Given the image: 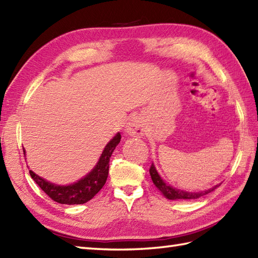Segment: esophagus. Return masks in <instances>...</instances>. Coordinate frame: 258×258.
<instances>
[{
    "label": "esophagus",
    "mask_w": 258,
    "mask_h": 258,
    "mask_svg": "<svg viewBox=\"0 0 258 258\" xmlns=\"http://www.w3.org/2000/svg\"><path fill=\"white\" fill-rule=\"evenodd\" d=\"M144 124L143 120H142L139 116L138 117H133L130 120L127 126L125 128V133L133 136V138H142L145 134V130H144Z\"/></svg>",
    "instance_id": "1"
}]
</instances>
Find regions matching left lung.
<instances>
[{"mask_svg":"<svg viewBox=\"0 0 258 258\" xmlns=\"http://www.w3.org/2000/svg\"><path fill=\"white\" fill-rule=\"evenodd\" d=\"M150 174L153 183L156 186V188L161 191V194L165 197L167 200L171 201H177V200H195V199H200L201 196L206 195L208 193H211L214 189H216L218 186H221L222 183L217 184L213 187L208 188L206 190H201V191H188V190H184V189H179L174 187V186L167 184L165 180L163 179V177L160 175V173L157 172V169L154 165V163H152V166L150 168Z\"/></svg>","mask_w":258,"mask_h":258,"instance_id":"obj_1","label":"left lung"}]
</instances>
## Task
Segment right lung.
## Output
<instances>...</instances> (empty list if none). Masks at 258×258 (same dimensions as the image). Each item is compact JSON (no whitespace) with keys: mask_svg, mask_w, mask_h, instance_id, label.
I'll use <instances>...</instances> for the list:
<instances>
[{"mask_svg":"<svg viewBox=\"0 0 258 258\" xmlns=\"http://www.w3.org/2000/svg\"><path fill=\"white\" fill-rule=\"evenodd\" d=\"M119 141L120 133L118 132L104 147L100 158H98L95 166L91 169V172L72 184L59 185L48 182L45 178L38 176L32 169H30V175L33 180L45 191V194L59 204H84V203L92 200L105 184L108 176L109 158H111L115 147L118 145ZM23 152L24 156L26 157L25 149H23Z\"/></svg>","mask_w":258,"mask_h":258,"instance_id":"obj_1","label":"right lung"}]
</instances>
